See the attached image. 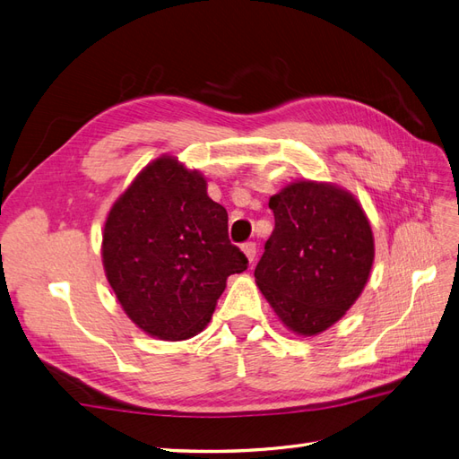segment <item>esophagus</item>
I'll list each match as a JSON object with an SVG mask.
<instances>
[{"instance_id":"1","label":"esophagus","mask_w":459,"mask_h":459,"mask_svg":"<svg viewBox=\"0 0 459 459\" xmlns=\"http://www.w3.org/2000/svg\"><path fill=\"white\" fill-rule=\"evenodd\" d=\"M241 251L245 253V256H247L248 262H253L255 256H256V245H255V243H243Z\"/></svg>"}]
</instances>
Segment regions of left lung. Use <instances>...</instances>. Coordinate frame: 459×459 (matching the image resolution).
I'll list each match as a JSON object with an SVG mask.
<instances>
[{
	"mask_svg": "<svg viewBox=\"0 0 459 459\" xmlns=\"http://www.w3.org/2000/svg\"><path fill=\"white\" fill-rule=\"evenodd\" d=\"M275 228L255 277L281 324L312 337L346 314L373 266V231L349 191L299 179L270 197Z\"/></svg>",
	"mask_w": 459,
	"mask_h": 459,
	"instance_id": "left-lung-1",
	"label": "left lung"
}]
</instances>
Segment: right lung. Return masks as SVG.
Masks as SVG:
<instances>
[{
	"label": "right lung",
	"instance_id": "right-lung-1",
	"mask_svg": "<svg viewBox=\"0 0 459 459\" xmlns=\"http://www.w3.org/2000/svg\"><path fill=\"white\" fill-rule=\"evenodd\" d=\"M101 256L122 310L162 341L203 331L228 277L248 264L203 174L170 155L149 162L110 206Z\"/></svg>",
	"mask_w": 459,
	"mask_h": 459
}]
</instances>
